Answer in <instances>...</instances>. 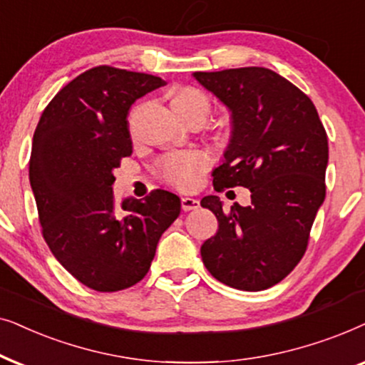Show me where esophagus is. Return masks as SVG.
<instances>
[{
  "label": "esophagus",
  "instance_id": "esophagus-1",
  "mask_svg": "<svg viewBox=\"0 0 365 365\" xmlns=\"http://www.w3.org/2000/svg\"><path fill=\"white\" fill-rule=\"evenodd\" d=\"M198 207H200V200H197V198H190V197H182V208L185 212L195 210Z\"/></svg>",
  "mask_w": 365,
  "mask_h": 365
}]
</instances>
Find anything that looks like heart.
I'll use <instances>...</instances> for the list:
<instances>
[{
	"label": "heart",
	"instance_id": "1",
	"mask_svg": "<svg viewBox=\"0 0 365 365\" xmlns=\"http://www.w3.org/2000/svg\"><path fill=\"white\" fill-rule=\"evenodd\" d=\"M170 108L173 113L182 118V116L192 113L205 115L210 110L208 98L200 90L190 88H177L170 95ZM207 158L200 152H188L182 155H170L162 162V173L167 182L180 188H188L197 182L198 173L205 167Z\"/></svg>",
	"mask_w": 365,
	"mask_h": 365
}]
</instances>
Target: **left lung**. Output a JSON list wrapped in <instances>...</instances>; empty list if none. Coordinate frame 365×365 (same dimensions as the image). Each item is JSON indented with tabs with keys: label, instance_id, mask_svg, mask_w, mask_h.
I'll list each match as a JSON object with an SVG mask.
<instances>
[{
	"label": "left lung",
	"instance_id": "obj_1",
	"mask_svg": "<svg viewBox=\"0 0 365 365\" xmlns=\"http://www.w3.org/2000/svg\"><path fill=\"white\" fill-rule=\"evenodd\" d=\"M195 80L232 113V135L215 190L245 187L252 203L223 210L217 195L200 205L218 230L203 242L207 270L228 287L269 289L295 269L325 198L329 143L317 110L304 91L269 68L195 71Z\"/></svg>",
	"mask_w": 365,
	"mask_h": 365
}]
</instances>
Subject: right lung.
Instances as JSON below:
<instances>
[{"mask_svg": "<svg viewBox=\"0 0 365 365\" xmlns=\"http://www.w3.org/2000/svg\"><path fill=\"white\" fill-rule=\"evenodd\" d=\"M162 78L96 66L58 91L33 135L30 183L43 237L55 259L86 287L116 292L147 275L180 198L155 190L118 210L113 170L133 152L128 111Z\"/></svg>", "mask_w": 365, "mask_h": 365, "instance_id": "1", "label": "right lung"}]
</instances>
